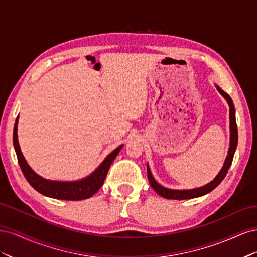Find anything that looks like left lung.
I'll list each match as a JSON object with an SVG mask.
<instances>
[{"label": "left lung", "instance_id": "1", "mask_svg": "<svg viewBox=\"0 0 257 257\" xmlns=\"http://www.w3.org/2000/svg\"><path fill=\"white\" fill-rule=\"evenodd\" d=\"M215 87L217 91L220 92V94L226 99V102L229 106V131H230V138H229V148H228V153L227 157L225 159V162L223 164V167L221 170L215 176L212 181H210L209 183L200 186V188L196 189H191V190H174V189H168L165 188V186L161 185L152 176V173L150 170L149 165L147 164V173H148V179H149L150 185L152 186V189L157 192L159 195L162 197L167 198V199H178V200H182V199H191V198H196L204 196L206 194L210 193L213 191L217 185H219L223 179L226 176L228 169L231 165L232 159H234V154L237 148L238 144V130H237V124H236V115H235V106L234 103H232L231 97L227 94L226 92H224L219 85L215 84Z\"/></svg>", "mask_w": 257, "mask_h": 257}]
</instances>
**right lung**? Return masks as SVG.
Returning <instances> with one entry per match:
<instances>
[{
  "label": "right lung",
  "instance_id": "add662e5",
  "mask_svg": "<svg viewBox=\"0 0 257 257\" xmlns=\"http://www.w3.org/2000/svg\"><path fill=\"white\" fill-rule=\"evenodd\" d=\"M18 118L16 119V123L14 126V133H13V142L14 148L17 154V159L19 166L22 170L23 175H25L28 182L33 186V188L40 192L45 196H48L56 199L62 200H82L90 198L91 196L100 189L103 185L105 178L107 176L108 170H109L110 165L116 158V155L122 149L123 145L119 146L116 149H114L111 153H109L105 158V160L100 163L98 167L92 172L89 176L84 177L79 180L75 181H57V180H49V179H45L37 175L34 170L31 168L26 161L25 157L21 152L19 142H18Z\"/></svg>",
  "mask_w": 257,
  "mask_h": 257
}]
</instances>
